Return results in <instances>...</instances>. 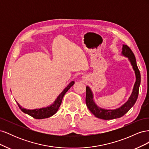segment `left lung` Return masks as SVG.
Masks as SVG:
<instances>
[{"mask_svg":"<svg viewBox=\"0 0 149 149\" xmlns=\"http://www.w3.org/2000/svg\"><path fill=\"white\" fill-rule=\"evenodd\" d=\"M122 54L124 56L129 58V60L131 63L135 71V74H136V81L134 84L133 91L128 101L121 107L113 110L104 109L97 106L93 100V94L91 89L88 86H86V104L89 110L97 118L104 120H110L121 118L130 110V108L135 104L137 100L139 86L141 84V73H140L136 63V57H135L131 49L126 45H123Z\"/></svg>","mask_w":149,"mask_h":149,"instance_id":"obj_1","label":"left lung"}]
</instances>
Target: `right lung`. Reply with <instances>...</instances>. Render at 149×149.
Returning a JSON list of instances; mask_svg holds the SVG:
<instances>
[{
    "instance_id": "right-lung-1",
    "label": "right lung",
    "mask_w": 149,
    "mask_h": 149,
    "mask_svg": "<svg viewBox=\"0 0 149 149\" xmlns=\"http://www.w3.org/2000/svg\"><path fill=\"white\" fill-rule=\"evenodd\" d=\"M74 84V81H71L68 85L67 86V87L65 88L63 91L60 94V95L58 96L56 100L54 101L53 104H52V105L48 106L47 107H43V108H40V109L30 110V109H24V108H22V106H20V104L18 102H17V104L19 106V108L22 112H24L25 114H29V116H31L32 118L35 119H45V118H49V117H51L53 115L55 114L58 111L61 104L63 97L66 93L68 91V89Z\"/></svg>"
}]
</instances>
